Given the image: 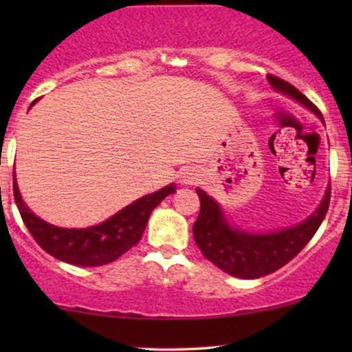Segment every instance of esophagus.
Returning <instances> with one entry per match:
<instances>
[{
  "label": "esophagus",
  "mask_w": 352,
  "mask_h": 352,
  "mask_svg": "<svg viewBox=\"0 0 352 352\" xmlns=\"http://www.w3.org/2000/svg\"><path fill=\"white\" fill-rule=\"evenodd\" d=\"M195 179H197V173L193 170H187L182 173V182H184V184H190V182H193Z\"/></svg>",
  "instance_id": "34e87169"
}]
</instances>
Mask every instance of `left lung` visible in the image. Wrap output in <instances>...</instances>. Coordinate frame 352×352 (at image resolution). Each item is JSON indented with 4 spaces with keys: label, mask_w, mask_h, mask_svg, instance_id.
<instances>
[{
    "label": "left lung",
    "mask_w": 352,
    "mask_h": 352,
    "mask_svg": "<svg viewBox=\"0 0 352 352\" xmlns=\"http://www.w3.org/2000/svg\"><path fill=\"white\" fill-rule=\"evenodd\" d=\"M268 82L274 91L298 100L322 119L319 109L292 84L272 74L268 76ZM197 193L200 197V213L193 223V238L197 246L204 256L218 268L245 280L266 276L292 261L318 232L328 213L331 199V188L328 187L316 212L300 225L273 233H250L233 228L225 220L220 205L204 190L197 188Z\"/></svg>",
    "instance_id": "1"
}]
</instances>
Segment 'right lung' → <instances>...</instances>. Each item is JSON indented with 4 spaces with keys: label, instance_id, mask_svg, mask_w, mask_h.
<instances>
[{
    "label": "right lung",
    "instance_id": "right-lung-1",
    "mask_svg": "<svg viewBox=\"0 0 352 352\" xmlns=\"http://www.w3.org/2000/svg\"><path fill=\"white\" fill-rule=\"evenodd\" d=\"M13 192L24 225L44 252L71 265L100 266L117 260L139 243L152 210L175 192V185H167L159 192L145 195L102 223L87 228H59L36 217L23 201L14 175Z\"/></svg>",
    "mask_w": 352,
    "mask_h": 352
}]
</instances>
